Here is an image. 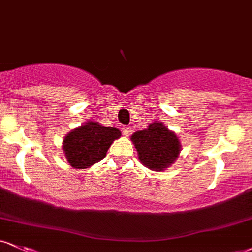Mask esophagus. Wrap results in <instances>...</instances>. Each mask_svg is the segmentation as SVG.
<instances>
[{"label": "esophagus", "mask_w": 252, "mask_h": 252, "mask_svg": "<svg viewBox=\"0 0 252 252\" xmlns=\"http://www.w3.org/2000/svg\"><path fill=\"white\" fill-rule=\"evenodd\" d=\"M122 130H123V134L126 136H130V134L132 132V129H131V126H123Z\"/></svg>", "instance_id": "obj_1"}]
</instances>
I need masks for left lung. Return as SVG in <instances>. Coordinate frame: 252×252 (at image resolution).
Wrapping results in <instances>:
<instances>
[{
	"label": "left lung",
	"mask_w": 252,
	"mask_h": 252,
	"mask_svg": "<svg viewBox=\"0 0 252 252\" xmlns=\"http://www.w3.org/2000/svg\"><path fill=\"white\" fill-rule=\"evenodd\" d=\"M131 141L137 150L139 162L150 170H164L180 155V139L160 122L150 123L147 129L136 131Z\"/></svg>",
	"instance_id": "1"
}]
</instances>
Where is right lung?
<instances>
[{"label": "right lung", "mask_w": 252, "mask_h": 252, "mask_svg": "<svg viewBox=\"0 0 252 252\" xmlns=\"http://www.w3.org/2000/svg\"><path fill=\"white\" fill-rule=\"evenodd\" d=\"M120 137L118 129L89 121L65 136L62 149L72 168L87 169L104 158L111 143Z\"/></svg>", "instance_id": "1"}]
</instances>
